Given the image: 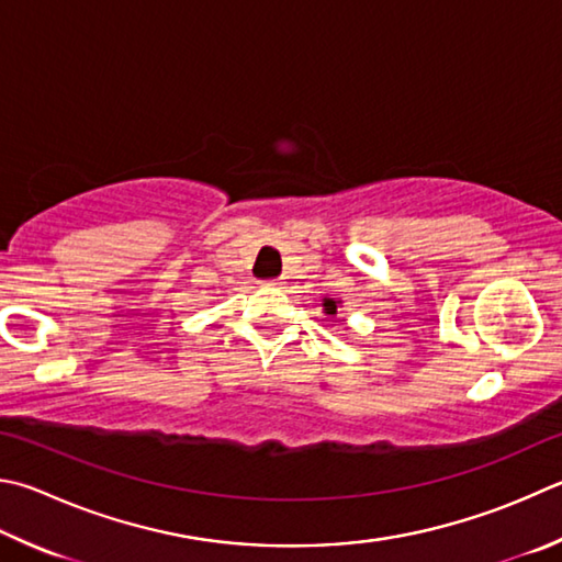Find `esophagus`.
Listing matches in <instances>:
<instances>
[{
    "mask_svg": "<svg viewBox=\"0 0 562 562\" xmlns=\"http://www.w3.org/2000/svg\"><path fill=\"white\" fill-rule=\"evenodd\" d=\"M262 284H268V288H280L282 280H265Z\"/></svg>",
    "mask_w": 562,
    "mask_h": 562,
    "instance_id": "34e87169",
    "label": "esophagus"
}]
</instances>
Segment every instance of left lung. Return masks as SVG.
<instances>
[{
	"mask_svg": "<svg viewBox=\"0 0 562 562\" xmlns=\"http://www.w3.org/2000/svg\"><path fill=\"white\" fill-rule=\"evenodd\" d=\"M324 310H326V314H334L336 312V302L334 300H324Z\"/></svg>",
	"mask_w": 562,
	"mask_h": 562,
	"instance_id": "1",
	"label": "left lung"
}]
</instances>
